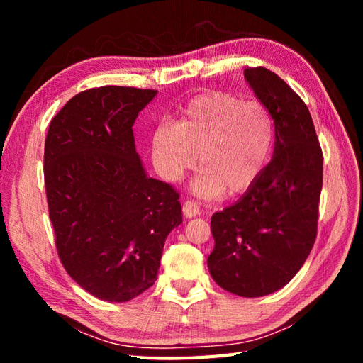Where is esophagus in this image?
<instances>
[{
    "mask_svg": "<svg viewBox=\"0 0 363 363\" xmlns=\"http://www.w3.org/2000/svg\"><path fill=\"white\" fill-rule=\"evenodd\" d=\"M182 212H184V217H186V218H194V217H196V215H199V206H198V203L190 201V199H189V201L184 203Z\"/></svg>",
    "mask_w": 363,
    "mask_h": 363,
    "instance_id": "1",
    "label": "esophagus"
}]
</instances>
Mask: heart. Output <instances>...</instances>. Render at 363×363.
I'll list each match as a JSON object with an SVG mask.
<instances>
[{
    "instance_id": "b5f03b06",
    "label": "heart",
    "mask_w": 363,
    "mask_h": 363,
    "mask_svg": "<svg viewBox=\"0 0 363 363\" xmlns=\"http://www.w3.org/2000/svg\"><path fill=\"white\" fill-rule=\"evenodd\" d=\"M274 121L267 107L228 91L191 98L177 125L162 123L151 137L152 162L165 181L176 182L199 164L194 190L213 198L240 195L259 181L272 157Z\"/></svg>"
}]
</instances>
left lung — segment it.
<instances>
[{
    "label": "left lung",
    "mask_w": 363,
    "mask_h": 363,
    "mask_svg": "<svg viewBox=\"0 0 363 363\" xmlns=\"http://www.w3.org/2000/svg\"><path fill=\"white\" fill-rule=\"evenodd\" d=\"M245 81L274 121L273 157L233 206L212 215L211 276L237 296L259 298L287 285L317 237L323 152L311 112L287 82L264 67Z\"/></svg>",
    "instance_id": "left-lung-1"
}]
</instances>
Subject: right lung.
<instances>
[{
	"label": "right lung",
	"instance_id": "add662e5",
	"mask_svg": "<svg viewBox=\"0 0 363 363\" xmlns=\"http://www.w3.org/2000/svg\"><path fill=\"white\" fill-rule=\"evenodd\" d=\"M157 90L81 91L50 123L45 189L59 259L98 299L126 303L157 279L168 234L182 223L177 191L146 174L133 126Z\"/></svg>",
	"mask_w": 363,
	"mask_h": 363
}]
</instances>
